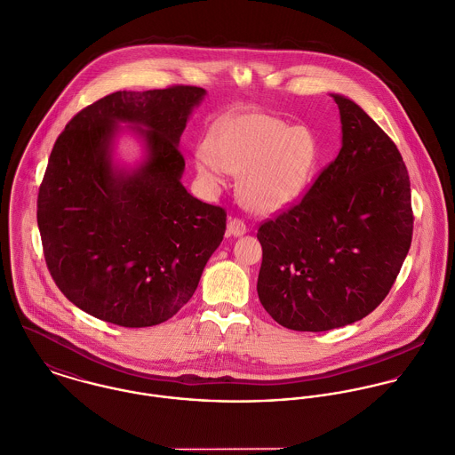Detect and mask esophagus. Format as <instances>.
Instances as JSON below:
<instances>
[{
	"instance_id": "esophagus-1",
	"label": "esophagus",
	"mask_w": 455,
	"mask_h": 455,
	"mask_svg": "<svg viewBox=\"0 0 455 455\" xmlns=\"http://www.w3.org/2000/svg\"><path fill=\"white\" fill-rule=\"evenodd\" d=\"M227 232H228V235L241 237V235H244L248 232V227H246V223L243 220L230 218L228 223H227Z\"/></svg>"
}]
</instances>
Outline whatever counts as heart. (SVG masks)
Returning <instances> with one entry per match:
<instances>
[{
  "mask_svg": "<svg viewBox=\"0 0 455 455\" xmlns=\"http://www.w3.org/2000/svg\"><path fill=\"white\" fill-rule=\"evenodd\" d=\"M193 165L209 189H220L228 172L243 174L246 205L273 214L295 204L315 180L320 146L304 124L288 126L277 116L250 112L216 124L209 146L193 151Z\"/></svg>",
  "mask_w": 455,
  "mask_h": 455,
  "instance_id": "obj_1",
  "label": "heart"
}]
</instances>
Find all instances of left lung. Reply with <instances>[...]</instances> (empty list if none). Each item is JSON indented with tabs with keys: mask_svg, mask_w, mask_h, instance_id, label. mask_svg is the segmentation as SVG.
I'll list each match as a JSON object with an SVG mask.
<instances>
[{
	"mask_svg": "<svg viewBox=\"0 0 455 455\" xmlns=\"http://www.w3.org/2000/svg\"><path fill=\"white\" fill-rule=\"evenodd\" d=\"M343 146L307 193L259 228V299L291 331L363 320L390 291L413 234L410 178L390 137L347 96Z\"/></svg>",
	"mask_w": 455,
	"mask_h": 455,
	"instance_id": "8db88e82",
	"label": "left lung"
}]
</instances>
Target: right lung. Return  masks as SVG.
I'll use <instances>...</instances> for the list:
<instances>
[{"mask_svg":"<svg viewBox=\"0 0 455 455\" xmlns=\"http://www.w3.org/2000/svg\"><path fill=\"white\" fill-rule=\"evenodd\" d=\"M204 94L196 86L107 94L52 148L36 202L44 257L65 297L94 318L121 327L172 318L223 241L225 209L181 184L178 144ZM119 122L145 140L133 172L111 162Z\"/></svg>","mask_w":455,"mask_h":455,"instance_id":"right-lung-1","label":"right lung"}]
</instances>
